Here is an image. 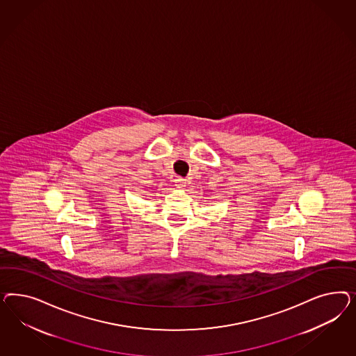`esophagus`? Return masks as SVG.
<instances>
[{"label": "esophagus", "mask_w": 356, "mask_h": 356, "mask_svg": "<svg viewBox=\"0 0 356 356\" xmlns=\"http://www.w3.org/2000/svg\"><path fill=\"white\" fill-rule=\"evenodd\" d=\"M185 181H186V180L183 179V177H176V179H175V184H176L177 188H183V186H185V184H186Z\"/></svg>", "instance_id": "obj_1"}]
</instances>
